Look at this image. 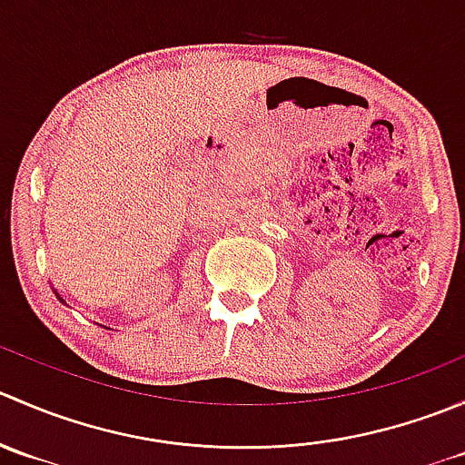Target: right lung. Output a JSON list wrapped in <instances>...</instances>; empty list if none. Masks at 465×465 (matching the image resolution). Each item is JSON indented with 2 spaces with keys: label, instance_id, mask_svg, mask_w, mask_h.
Here are the masks:
<instances>
[{
  "label": "right lung",
  "instance_id": "1",
  "mask_svg": "<svg viewBox=\"0 0 465 465\" xmlns=\"http://www.w3.org/2000/svg\"><path fill=\"white\" fill-rule=\"evenodd\" d=\"M55 297H58V299H60V302H63V303H64V299H63V297H60V294H58V292H55Z\"/></svg>",
  "mask_w": 465,
  "mask_h": 465
}]
</instances>
